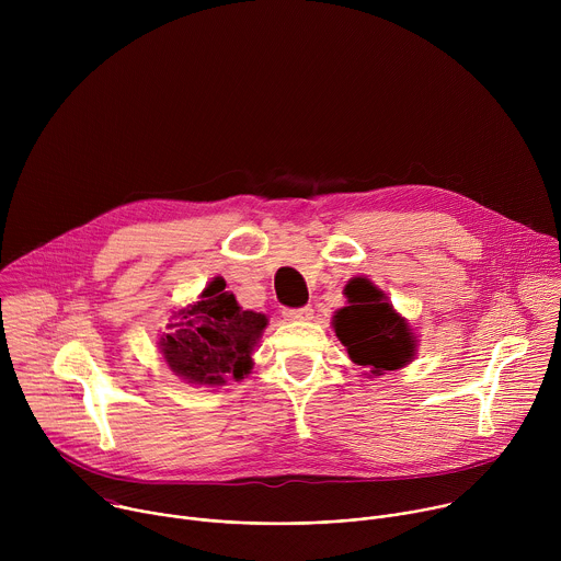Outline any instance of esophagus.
I'll return each instance as SVG.
<instances>
[{"mask_svg":"<svg viewBox=\"0 0 561 561\" xmlns=\"http://www.w3.org/2000/svg\"><path fill=\"white\" fill-rule=\"evenodd\" d=\"M284 317L288 319V322H308V319H312V308L310 306L288 308V310H284Z\"/></svg>","mask_w":561,"mask_h":561,"instance_id":"esophagus-1","label":"esophagus"}]
</instances>
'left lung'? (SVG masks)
I'll use <instances>...</instances> for the list:
<instances>
[{"label": "left lung", "instance_id": "1", "mask_svg": "<svg viewBox=\"0 0 561 561\" xmlns=\"http://www.w3.org/2000/svg\"><path fill=\"white\" fill-rule=\"evenodd\" d=\"M344 295L348 306L335 312L333 329L357 366L368 368L370 375H383L413 362L417 337L407 319L388 304L383 290L366 277H353L344 286Z\"/></svg>", "mask_w": 561, "mask_h": 561}]
</instances>
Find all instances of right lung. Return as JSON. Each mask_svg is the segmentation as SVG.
<instances>
[{"label":"right lung","mask_w":561,"mask_h":561,"mask_svg":"<svg viewBox=\"0 0 561 561\" xmlns=\"http://www.w3.org/2000/svg\"><path fill=\"white\" fill-rule=\"evenodd\" d=\"M266 324V314L244 310L226 282L215 277L197 301L173 312L169 333L159 337V353L184 381L224 386L251 373Z\"/></svg>","instance_id":"add662e5"}]
</instances>
